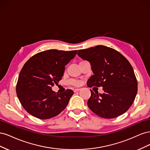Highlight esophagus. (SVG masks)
Returning <instances> with one entry per match:
<instances>
[{"label":"esophagus","instance_id":"esophagus-1","mask_svg":"<svg viewBox=\"0 0 150 150\" xmlns=\"http://www.w3.org/2000/svg\"><path fill=\"white\" fill-rule=\"evenodd\" d=\"M80 90H81L80 88H76V89H74V93L78 92V91H80Z\"/></svg>","mask_w":150,"mask_h":150}]
</instances>
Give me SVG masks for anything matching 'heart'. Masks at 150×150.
Listing matches in <instances>:
<instances>
[{"mask_svg": "<svg viewBox=\"0 0 150 150\" xmlns=\"http://www.w3.org/2000/svg\"><path fill=\"white\" fill-rule=\"evenodd\" d=\"M71 83L72 84H74V85H78L79 84V83L78 82V81H72L71 82Z\"/></svg>", "mask_w": 150, "mask_h": 150, "instance_id": "1", "label": "heart"}]
</instances>
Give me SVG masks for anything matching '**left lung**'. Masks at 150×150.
Wrapping results in <instances>:
<instances>
[{"mask_svg": "<svg viewBox=\"0 0 150 150\" xmlns=\"http://www.w3.org/2000/svg\"><path fill=\"white\" fill-rule=\"evenodd\" d=\"M78 55L90 62L93 75L88 87H103L104 93L91 90L88 106L104 118H114L128 111L137 94L138 83L132 66L116 50L104 46L78 50Z\"/></svg>", "mask_w": 150, "mask_h": 150, "instance_id": "left-lung-1", "label": "left lung"}]
</instances>
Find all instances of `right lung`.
<instances>
[{
  "mask_svg": "<svg viewBox=\"0 0 150 150\" xmlns=\"http://www.w3.org/2000/svg\"><path fill=\"white\" fill-rule=\"evenodd\" d=\"M76 51L50 49L30 58L21 69L16 93L22 106L33 116L47 120L61 113L69 103L73 91L56 93L52 87L64 74L65 66L76 55Z\"/></svg>",
  "mask_w": 150,
  "mask_h": 150,
  "instance_id": "add662e5",
  "label": "right lung"
}]
</instances>
